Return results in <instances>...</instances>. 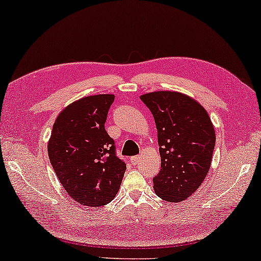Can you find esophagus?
<instances>
[{"mask_svg": "<svg viewBox=\"0 0 261 261\" xmlns=\"http://www.w3.org/2000/svg\"><path fill=\"white\" fill-rule=\"evenodd\" d=\"M139 161H140V156H133V158H130V162L133 166H136Z\"/></svg>", "mask_w": 261, "mask_h": 261, "instance_id": "1", "label": "esophagus"}]
</instances>
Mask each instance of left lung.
Listing matches in <instances>:
<instances>
[{
	"mask_svg": "<svg viewBox=\"0 0 261 261\" xmlns=\"http://www.w3.org/2000/svg\"><path fill=\"white\" fill-rule=\"evenodd\" d=\"M158 129L161 170L153 179L155 194L166 202L187 199L210 170L216 133L207 112L189 95L175 91L142 94Z\"/></svg>",
	"mask_w": 261,
	"mask_h": 261,
	"instance_id": "left-lung-1",
	"label": "left lung"
}]
</instances>
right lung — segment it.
Returning a JSON list of instances; mask_svg holds the SVG:
<instances>
[{
    "instance_id": "1",
    "label": "right lung",
    "mask_w": 261,
    "mask_h": 261,
    "mask_svg": "<svg viewBox=\"0 0 261 261\" xmlns=\"http://www.w3.org/2000/svg\"><path fill=\"white\" fill-rule=\"evenodd\" d=\"M113 101V94L75 100L52 127L47 142L52 168L67 194L82 205L98 207L113 200L126 171L105 129Z\"/></svg>"
}]
</instances>
